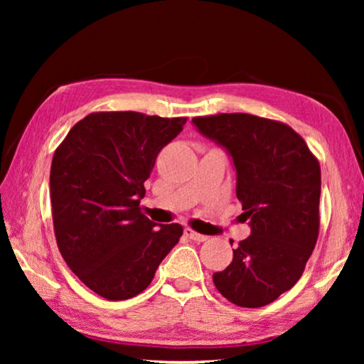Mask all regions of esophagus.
I'll use <instances>...</instances> for the list:
<instances>
[{"label":"esophagus","mask_w":364,"mask_h":364,"mask_svg":"<svg viewBox=\"0 0 364 364\" xmlns=\"http://www.w3.org/2000/svg\"><path fill=\"white\" fill-rule=\"evenodd\" d=\"M186 235L193 242H205L207 240L205 235H202V233H197L196 230H192V228H186Z\"/></svg>","instance_id":"34e87169"}]
</instances>
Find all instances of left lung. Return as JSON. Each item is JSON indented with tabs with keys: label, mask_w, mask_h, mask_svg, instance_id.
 <instances>
[{
	"label": "left lung",
	"mask_w": 364,
	"mask_h": 364,
	"mask_svg": "<svg viewBox=\"0 0 364 364\" xmlns=\"http://www.w3.org/2000/svg\"><path fill=\"white\" fill-rule=\"evenodd\" d=\"M192 122L230 154L237 198L252 228L230 265L213 273V283L233 305L265 306L300 280L316 245L320 164L300 134L283 122L243 112Z\"/></svg>",
	"instance_id": "obj_1"
}]
</instances>
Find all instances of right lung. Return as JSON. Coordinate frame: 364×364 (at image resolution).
<instances>
[{
	"instance_id": "obj_1",
	"label": "right lung",
	"mask_w": 364,
	"mask_h": 364,
	"mask_svg": "<svg viewBox=\"0 0 364 364\" xmlns=\"http://www.w3.org/2000/svg\"><path fill=\"white\" fill-rule=\"evenodd\" d=\"M186 122L134 111L92 112L54 152L49 197L58 248L74 275L106 300L146 290L182 237V225L156 228L139 205L157 154Z\"/></svg>"
}]
</instances>
